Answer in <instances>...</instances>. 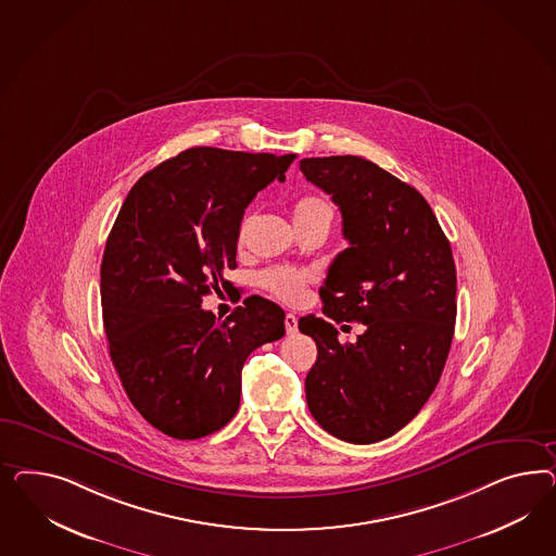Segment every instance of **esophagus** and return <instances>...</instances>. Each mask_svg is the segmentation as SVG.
Wrapping results in <instances>:
<instances>
[{
    "label": "esophagus",
    "instance_id": "1",
    "mask_svg": "<svg viewBox=\"0 0 556 556\" xmlns=\"http://www.w3.org/2000/svg\"><path fill=\"white\" fill-rule=\"evenodd\" d=\"M286 330L287 334H295L298 332V318L293 314H287L286 316Z\"/></svg>",
    "mask_w": 556,
    "mask_h": 556
}]
</instances>
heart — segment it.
<instances>
[{
	"mask_svg": "<svg viewBox=\"0 0 556 556\" xmlns=\"http://www.w3.org/2000/svg\"><path fill=\"white\" fill-rule=\"evenodd\" d=\"M334 218V205L328 202L321 195H303L298 202L293 203V219L295 224H305V222H332ZM251 218L240 222L238 226V235L236 240L242 242L247 228H249ZM312 281V275L307 270L287 269V267H277V269L265 270L258 275V283L269 291L270 295H275L277 300L287 303L302 302L305 295V287Z\"/></svg>",
	"mask_w": 556,
	"mask_h": 556,
	"instance_id": "heart-1",
	"label": "heart"
}]
</instances>
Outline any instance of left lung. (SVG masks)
Segmentation results:
<instances>
[{
	"mask_svg": "<svg viewBox=\"0 0 556 556\" xmlns=\"http://www.w3.org/2000/svg\"><path fill=\"white\" fill-rule=\"evenodd\" d=\"M300 168L332 195L349 240L320 287L324 318L300 320L318 346L307 407L332 437L379 442L418 416L444 369L456 320L451 242L420 191L367 159H303ZM332 320L366 332L340 343Z\"/></svg>",
	"mask_w": 556,
	"mask_h": 556,
	"instance_id": "1",
	"label": "left lung"
}]
</instances>
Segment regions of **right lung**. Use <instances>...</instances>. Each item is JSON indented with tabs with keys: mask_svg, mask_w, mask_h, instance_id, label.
<instances>
[{
	"mask_svg": "<svg viewBox=\"0 0 556 556\" xmlns=\"http://www.w3.org/2000/svg\"><path fill=\"white\" fill-rule=\"evenodd\" d=\"M295 154L195 147L142 175L122 203L101 258V307L122 388L170 438L218 432L240 405L254 349L286 334V312L247 298L224 321L203 295L230 281L247 205L283 181Z\"/></svg>",
	"mask_w": 556,
	"mask_h": 556,
	"instance_id": "right-lung-1",
	"label": "right lung"
}]
</instances>
